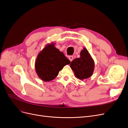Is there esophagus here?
<instances>
[{
  "label": "esophagus",
  "instance_id": "esophagus-1",
  "mask_svg": "<svg viewBox=\"0 0 128 128\" xmlns=\"http://www.w3.org/2000/svg\"><path fill=\"white\" fill-rule=\"evenodd\" d=\"M68 59H69V60H70L72 62L73 60V59H74V57H73V56H68Z\"/></svg>",
  "mask_w": 128,
  "mask_h": 128
}]
</instances>
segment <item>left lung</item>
<instances>
[{
  "instance_id": "8db88e82",
  "label": "left lung",
  "mask_w": 128,
  "mask_h": 128,
  "mask_svg": "<svg viewBox=\"0 0 128 128\" xmlns=\"http://www.w3.org/2000/svg\"><path fill=\"white\" fill-rule=\"evenodd\" d=\"M70 67L76 78L83 80L90 77L94 73V62L86 48L80 51V57L73 60Z\"/></svg>"
}]
</instances>
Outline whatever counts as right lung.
I'll list each match as a JSON object with an SVG mask.
<instances>
[{
    "label": "right lung",
    "mask_w": 128,
    "mask_h": 128,
    "mask_svg": "<svg viewBox=\"0 0 128 128\" xmlns=\"http://www.w3.org/2000/svg\"><path fill=\"white\" fill-rule=\"evenodd\" d=\"M54 45L53 42L46 45L38 54L34 64L38 76L45 82L54 79L64 66L70 63Z\"/></svg>",
    "instance_id": "right-lung-1"
}]
</instances>
